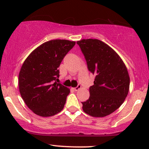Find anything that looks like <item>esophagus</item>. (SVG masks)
<instances>
[{"instance_id": "esophagus-1", "label": "esophagus", "mask_w": 149, "mask_h": 149, "mask_svg": "<svg viewBox=\"0 0 149 149\" xmlns=\"http://www.w3.org/2000/svg\"><path fill=\"white\" fill-rule=\"evenodd\" d=\"M80 88H81V85H78V86L76 87V88H73V90H74L75 91H78V90H79Z\"/></svg>"}]
</instances>
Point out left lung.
I'll use <instances>...</instances> for the list:
<instances>
[{
	"label": "left lung",
	"mask_w": 149,
	"mask_h": 149,
	"mask_svg": "<svg viewBox=\"0 0 149 149\" xmlns=\"http://www.w3.org/2000/svg\"><path fill=\"white\" fill-rule=\"evenodd\" d=\"M89 71L95 75L90 97L82 102L83 110L92 117H105L122 105L127 96L130 76L127 67L113 49L98 39L77 41Z\"/></svg>",
	"instance_id": "obj_1"
}]
</instances>
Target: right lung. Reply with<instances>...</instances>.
<instances>
[{
	"label": "right lung",
	"mask_w": 149,
	"mask_h": 149,
	"mask_svg": "<svg viewBox=\"0 0 149 149\" xmlns=\"http://www.w3.org/2000/svg\"><path fill=\"white\" fill-rule=\"evenodd\" d=\"M76 42L52 40L27 57L19 73V90L24 102L38 116L49 117L64 109L70 90L58 83L61 61Z\"/></svg>",
	"instance_id": "1"
}]
</instances>
